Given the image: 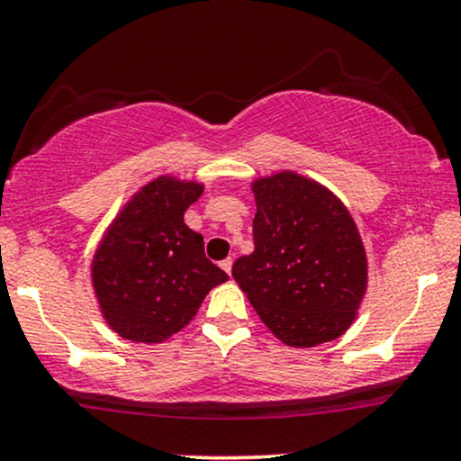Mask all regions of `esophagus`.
I'll return each instance as SVG.
<instances>
[{
	"label": "esophagus",
	"instance_id": "esophagus-1",
	"mask_svg": "<svg viewBox=\"0 0 461 461\" xmlns=\"http://www.w3.org/2000/svg\"><path fill=\"white\" fill-rule=\"evenodd\" d=\"M221 268H223V271L230 275L231 273V258H225V260L221 262Z\"/></svg>",
	"mask_w": 461,
	"mask_h": 461
}]
</instances>
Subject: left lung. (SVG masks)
I'll return each instance as SVG.
<instances>
[{
    "label": "left lung",
    "instance_id": "obj_1",
    "mask_svg": "<svg viewBox=\"0 0 461 461\" xmlns=\"http://www.w3.org/2000/svg\"><path fill=\"white\" fill-rule=\"evenodd\" d=\"M251 256L231 275L264 325L288 347H316L348 330L366 293V253L351 214L293 171L253 182Z\"/></svg>",
    "mask_w": 461,
    "mask_h": 461
}]
</instances>
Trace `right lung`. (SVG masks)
<instances>
[{
    "label": "right lung",
    "instance_id": "1",
    "mask_svg": "<svg viewBox=\"0 0 461 461\" xmlns=\"http://www.w3.org/2000/svg\"><path fill=\"white\" fill-rule=\"evenodd\" d=\"M203 186L158 177L121 210L93 260L104 319L131 342H162L186 327L227 273L205 258L184 212Z\"/></svg>",
    "mask_w": 461,
    "mask_h": 461
}]
</instances>
